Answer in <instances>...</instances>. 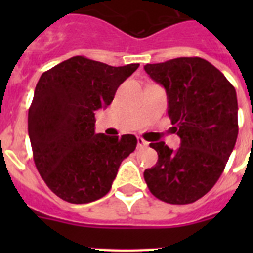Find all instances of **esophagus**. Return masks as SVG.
<instances>
[{
	"label": "esophagus",
	"mask_w": 253,
	"mask_h": 253,
	"mask_svg": "<svg viewBox=\"0 0 253 253\" xmlns=\"http://www.w3.org/2000/svg\"><path fill=\"white\" fill-rule=\"evenodd\" d=\"M148 146V143L144 140L143 138H138V147L139 148H143V147H147Z\"/></svg>",
	"instance_id": "1"
}]
</instances>
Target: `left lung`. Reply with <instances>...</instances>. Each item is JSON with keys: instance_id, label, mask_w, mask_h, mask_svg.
<instances>
[{"instance_id": "obj_1", "label": "left lung", "mask_w": 253, "mask_h": 253, "mask_svg": "<svg viewBox=\"0 0 253 253\" xmlns=\"http://www.w3.org/2000/svg\"><path fill=\"white\" fill-rule=\"evenodd\" d=\"M164 86L168 115L181 143L173 151L164 142L151 143L159 155L144 180L156 198L186 205L215 185L238 138L235 87L211 63L201 57H177L144 65Z\"/></svg>"}]
</instances>
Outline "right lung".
<instances>
[{
    "label": "right lung",
    "mask_w": 253,
    "mask_h": 253,
    "mask_svg": "<svg viewBox=\"0 0 253 253\" xmlns=\"http://www.w3.org/2000/svg\"><path fill=\"white\" fill-rule=\"evenodd\" d=\"M139 64L111 67L73 56L44 72L29 109L34 162L51 190L71 204L106 196L136 138L95 134L94 113L114 99Z\"/></svg>",
    "instance_id": "add662e5"
}]
</instances>
